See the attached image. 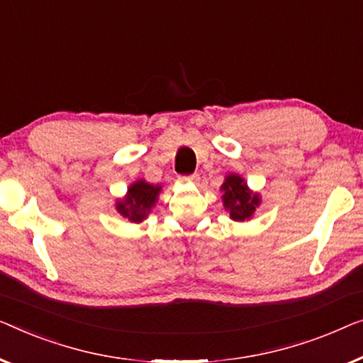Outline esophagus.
I'll return each instance as SVG.
<instances>
[{
  "mask_svg": "<svg viewBox=\"0 0 363 363\" xmlns=\"http://www.w3.org/2000/svg\"><path fill=\"white\" fill-rule=\"evenodd\" d=\"M182 182H191V184H197L199 182V176L197 174H192V176H187V177H181Z\"/></svg>",
  "mask_w": 363,
  "mask_h": 363,
  "instance_id": "34e87169",
  "label": "esophagus"
}]
</instances>
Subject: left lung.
I'll use <instances>...</instances> for the list:
<instances>
[{
  "mask_svg": "<svg viewBox=\"0 0 363 363\" xmlns=\"http://www.w3.org/2000/svg\"><path fill=\"white\" fill-rule=\"evenodd\" d=\"M223 208L230 213L233 222L252 220L255 212L262 203L259 192H255L248 187L245 177L237 172H230L225 176V181L220 186Z\"/></svg>",
  "mask_w": 363,
  "mask_h": 363,
  "instance_id": "1",
  "label": "left lung"
}]
</instances>
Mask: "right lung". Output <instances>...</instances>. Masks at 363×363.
<instances>
[{
	"label": "right lung",
	"mask_w": 363,
	"mask_h": 363,
	"mask_svg": "<svg viewBox=\"0 0 363 363\" xmlns=\"http://www.w3.org/2000/svg\"><path fill=\"white\" fill-rule=\"evenodd\" d=\"M162 186L150 184L145 179H138L128 186V191L121 199L115 202L116 212L123 218H128L131 223L146 220L152 208H155Z\"/></svg>",
	"instance_id": "1"
}]
</instances>
